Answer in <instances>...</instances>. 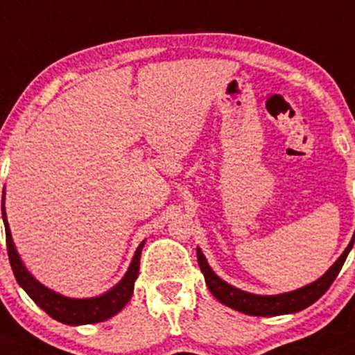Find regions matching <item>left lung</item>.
<instances>
[{"instance_id": "8db88e82", "label": "left lung", "mask_w": 355, "mask_h": 355, "mask_svg": "<svg viewBox=\"0 0 355 355\" xmlns=\"http://www.w3.org/2000/svg\"><path fill=\"white\" fill-rule=\"evenodd\" d=\"M354 241L355 233L352 234V240L347 245L344 253L338 257L337 262L328 268L322 277L316 279L311 284L282 294H253L227 284L226 281H223V279L212 270L200 248H197V262H199V267L200 270H202L206 284L209 287V291L212 293V296H214L219 303L226 304L227 308H233L236 309V311L252 316L291 315V313H297L301 311V309L311 306L315 301H318L320 297L327 293V289L331 286V282L335 281V277H337L338 272H340L342 266H344L347 255H349V252L352 250Z\"/></svg>"}]
</instances>
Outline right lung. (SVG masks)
I'll return each mask as SVG.
<instances>
[{
  "label": "right lung",
  "instance_id": "add662e5",
  "mask_svg": "<svg viewBox=\"0 0 355 355\" xmlns=\"http://www.w3.org/2000/svg\"><path fill=\"white\" fill-rule=\"evenodd\" d=\"M1 216L3 223H5L6 246H8V257L15 279L21 286V289L32 297L33 303L39 306V308H42L52 318L61 323H66V325H89V323H100L112 318V316L117 315L129 303L130 296L134 293V282H136L137 274H139L141 250H143L146 240L141 241V245L137 246L132 260H130L128 272L112 289L95 297H68L40 284L27 270L24 262H21L20 253L17 252V246H15L13 238H11L8 218H6L5 190H3Z\"/></svg>",
  "mask_w": 355,
  "mask_h": 355
}]
</instances>
